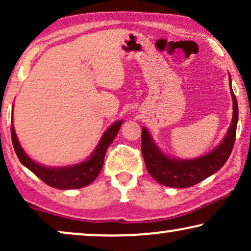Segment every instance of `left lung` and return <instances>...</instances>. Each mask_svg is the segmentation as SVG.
Instances as JSON below:
<instances>
[{"mask_svg":"<svg viewBox=\"0 0 251 251\" xmlns=\"http://www.w3.org/2000/svg\"><path fill=\"white\" fill-rule=\"evenodd\" d=\"M231 85V76H229ZM231 94L233 99V116L231 126L223 142L205 155L192 160H178L164 154L146 128H142V153L147 171L151 176L163 186L186 188L200 183L205 178L221 169L231 155L234 146L236 125H238V102L234 92Z\"/></svg>","mask_w":251,"mask_h":251,"instance_id":"1","label":"left lung"}]
</instances>
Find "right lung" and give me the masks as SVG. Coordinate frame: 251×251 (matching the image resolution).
Here are the masks:
<instances>
[{"instance_id": "obj_1", "label": "right lung", "mask_w": 251, "mask_h": 251, "mask_svg": "<svg viewBox=\"0 0 251 251\" xmlns=\"http://www.w3.org/2000/svg\"><path fill=\"white\" fill-rule=\"evenodd\" d=\"M122 120H120V121L113 123L104 132L94 153L83 162L74 164V166L52 168L42 166V164L36 163L35 161H33L25 153L23 147L20 146L11 120L12 145L20 162L26 168H28L33 174H35L47 185L54 188H59V190L81 188L91 184L97 178L99 173H100L102 164H104L106 151H107L108 146L111 145L116 135H118L119 130L122 126Z\"/></svg>"}]
</instances>
